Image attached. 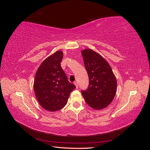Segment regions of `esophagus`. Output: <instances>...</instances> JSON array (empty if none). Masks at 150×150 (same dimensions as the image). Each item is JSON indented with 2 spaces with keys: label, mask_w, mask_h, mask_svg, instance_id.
Listing matches in <instances>:
<instances>
[{
  "label": "esophagus",
  "mask_w": 150,
  "mask_h": 150,
  "mask_svg": "<svg viewBox=\"0 0 150 150\" xmlns=\"http://www.w3.org/2000/svg\"><path fill=\"white\" fill-rule=\"evenodd\" d=\"M74 85L76 86V88L78 89V83L76 82V81H74Z\"/></svg>",
  "instance_id": "1"
}]
</instances>
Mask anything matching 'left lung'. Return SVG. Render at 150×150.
I'll return each mask as SVG.
<instances>
[{
  "mask_svg": "<svg viewBox=\"0 0 150 150\" xmlns=\"http://www.w3.org/2000/svg\"><path fill=\"white\" fill-rule=\"evenodd\" d=\"M89 77V86L81 91L86 103L94 110H101L110 104L116 92L117 81L109 63L92 49L81 51Z\"/></svg>",
  "mask_w": 150,
  "mask_h": 150,
  "instance_id": "obj_1",
  "label": "left lung"
}]
</instances>
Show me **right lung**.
Returning <instances> with one entry per match:
<instances>
[{
	"mask_svg": "<svg viewBox=\"0 0 150 150\" xmlns=\"http://www.w3.org/2000/svg\"><path fill=\"white\" fill-rule=\"evenodd\" d=\"M62 51H56L40 65L35 75L34 89L40 105L49 111L64 108L76 86L69 82L61 66Z\"/></svg>",
	"mask_w": 150,
	"mask_h": 150,
	"instance_id": "right-lung-1",
	"label": "right lung"
}]
</instances>
